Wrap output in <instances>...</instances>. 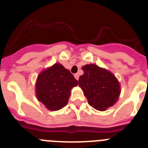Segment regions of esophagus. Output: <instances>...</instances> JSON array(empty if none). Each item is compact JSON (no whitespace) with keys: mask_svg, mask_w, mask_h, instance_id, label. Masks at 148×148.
Returning a JSON list of instances; mask_svg holds the SVG:
<instances>
[{"mask_svg":"<svg viewBox=\"0 0 148 148\" xmlns=\"http://www.w3.org/2000/svg\"><path fill=\"white\" fill-rule=\"evenodd\" d=\"M74 77H75V79H76V80H78V78H79V75H78V73H76V74H75V75H74Z\"/></svg>","mask_w":148,"mask_h":148,"instance_id":"obj_1","label":"esophagus"}]
</instances>
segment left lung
<instances>
[{
    "label": "left lung",
    "instance_id": "obj_1",
    "mask_svg": "<svg viewBox=\"0 0 148 148\" xmlns=\"http://www.w3.org/2000/svg\"><path fill=\"white\" fill-rule=\"evenodd\" d=\"M84 75L78 79L88 104L95 110L104 111L118 101L121 90L117 78L113 73L96 64L83 66Z\"/></svg>",
    "mask_w": 148,
    "mask_h": 148
}]
</instances>
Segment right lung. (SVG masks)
Listing matches in <instances>:
<instances>
[{
	"label": "right lung",
	"instance_id": "right-lung-1",
	"mask_svg": "<svg viewBox=\"0 0 148 148\" xmlns=\"http://www.w3.org/2000/svg\"><path fill=\"white\" fill-rule=\"evenodd\" d=\"M78 84L70 70L56 63L38 76L36 97L49 110H58L67 104L72 88Z\"/></svg>",
	"mask_w": 148,
	"mask_h": 148
}]
</instances>
